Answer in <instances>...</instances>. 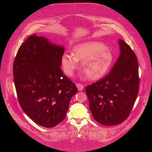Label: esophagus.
I'll list each match as a JSON object with an SVG mask.
<instances>
[{
  "mask_svg": "<svg viewBox=\"0 0 152 152\" xmlns=\"http://www.w3.org/2000/svg\"><path fill=\"white\" fill-rule=\"evenodd\" d=\"M76 86L77 87L78 90L79 91H83V89H84V86H83V84H79V83H77V84H76Z\"/></svg>",
  "mask_w": 152,
  "mask_h": 152,
  "instance_id": "obj_1",
  "label": "esophagus"
}]
</instances>
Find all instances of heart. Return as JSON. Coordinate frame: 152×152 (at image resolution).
<instances>
[{
    "instance_id": "obj_1",
    "label": "heart",
    "mask_w": 152,
    "mask_h": 152,
    "mask_svg": "<svg viewBox=\"0 0 152 152\" xmlns=\"http://www.w3.org/2000/svg\"><path fill=\"white\" fill-rule=\"evenodd\" d=\"M72 54H64L60 60L65 74L72 77L82 63V70L91 80L104 77L113 64L115 56L112 50L99 42L90 41L76 45Z\"/></svg>"
}]
</instances>
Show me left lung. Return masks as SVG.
Masks as SVG:
<instances>
[{"mask_svg":"<svg viewBox=\"0 0 152 152\" xmlns=\"http://www.w3.org/2000/svg\"><path fill=\"white\" fill-rule=\"evenodd\" d=\"M118 43L121 54L109 73L86 89L93 118L105 126L119 124L128 118L139 91L136 56L124 41Z\"/></svg>","mask_w":152,"mask_h":152,"instance_id":"obj_1","label":"left lung"}]
</instances>
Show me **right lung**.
Instances as JSON below:
<instances>
[{"label":"right lung","mask_w":152,"mask_h":152,"mask_svg":"<svg viewBox=\"0 0 152 152\" xmlns=\"http://www.w3.org/2000/svg\"><path fill=\"white\" fill-rule=\"evenodd\" d=\"M64 52L62 45L34 34L20 47L14 61V83L21 108L45 128L63 121L78 91L60 68Z\"/></svg>","instance_id":"obj_1"}]
</instances>
